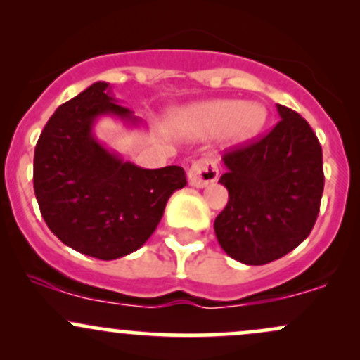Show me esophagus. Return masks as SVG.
Wrapping results in <instances>:
<instances>
[{
  "mask_svg": "<svg viewBox=\"0 0 360 360\" xmlns=\"http://www.w3.org/2000/svg\"><path fill=\"white\" fill-rule=\"evenodd\" d=\"M219 179V167L210 159H200L189 167L188 181L195 188H207Z\"/></svg>",
  "mask_w": 360,
  "mask_h": 360,
  "instance_id": "1",
  "label": "esophagus"
}]
</instances>
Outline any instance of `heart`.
<instances>
[{
	"mask_svg": "<svg viewBox=\"0 0 360 360\" xmlns=\"http://www.w3.org/2000/svg\"><path fill=\"white\" fill-rule=\"evenodd\" d=\"M268 110L262 102L236 98H210L172 110L169 129L184 140L220 135L225 145H243L263 131Z\"/></svg>",
	"mask_w": 360,
	"mask_h": 360,
	"instance_id": "b5f03b06",
	"label": "heart"
}]
</instances>
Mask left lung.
Returning a JSON list of instances; mask_svg holds the SVG:
<instances>
[{"mask_svg":"<svg viewBox=\"0 0 360 360\" xmlns=\"http://www.w3.org/2000/svg\"><path fill=\"white\" fill-rule=\"evenodd\" d=\"M278 124L256 143L222 157L229 201L213 229L236 262L264 264L282 258L309 236L325 176L318 138L302 116L276 104Z\"/></svg>","mask_w":360,"mask_h":360,"instance_id":"left-lung-1","label":"left lung"}]
</instances>
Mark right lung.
Masks as SVG:
<instances>
[{"label":"right lung","instance_id":"add662e5","mask_svg":"<svg viewBox=\"0 0 360 360\" xmlns=\"http://www.w3.org/2000/svg\"><path fill=\"white\" fill-rule=\"evenodd\" d=\"M109 116L126 128L143 124L108 82H96L59 105L34 153V191L47 227L71 250L105 262L140 250L172 193L186 186L179 165L143 169L105 147L96 126Z\"/></svg>","mask_w":360,"mask_h":360}]
</instances>
